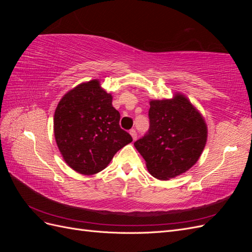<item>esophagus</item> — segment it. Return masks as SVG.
Returning a JSON list of instances; mask_svg holds the SVG:
<instances>
[{"label": "esophagus", "instance_id": "34e87169", "mask_svg": "<svg viewBox=\"0 0 252 252\" xmlns=\"http://www.w3.org/2000/svg\"><path fill=\"white\" fill-rule=\"evenodd\" d=\"M129 133H130V135L132 136V139L135 140L136 139V131L134 130V129H131L130 131H129Z\"/></svg>", "mask_w": 252, "mask_h": 252}]
</instances>
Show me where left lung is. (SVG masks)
<instances>
[{
	"mask_svg": "<svg viewBox=\"0 0 252 252\" xmlns=\"http://www.w3.org/2000/svg\"><path fill=\"white\" fill-rule=\"evenodd\" d=\"M148 133L134 143L149 173L168 181L188 171L200 158L208 129L202 113L188 97L150 100Z\"/></svg>",
	"mask_w": 252,
	"mask_h": 252,
	"instance_id": "left-lung-1",
	"label": "left lung"
}]
</instances>
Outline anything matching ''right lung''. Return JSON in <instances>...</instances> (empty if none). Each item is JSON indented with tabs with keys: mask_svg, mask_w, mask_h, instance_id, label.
<instances>
[{
	"mask_svg": "<svg viewBox=\"0 0 252 252\" xmlns=\"http://www.w3.org/2000/svg\"><path fill=\"white\" fill-rule=\"evenodd\" d=\"M112 95L98 80L79 84L61 98L53 118V132L66 164L81 174L105 169L117 152L132 142L121 129Z\"/></svg>",
	"mask_w": 252,
	"mask_h": 252,
	"instance_id": "obj_1",
	"label": "right lung"
}]
</instances>
